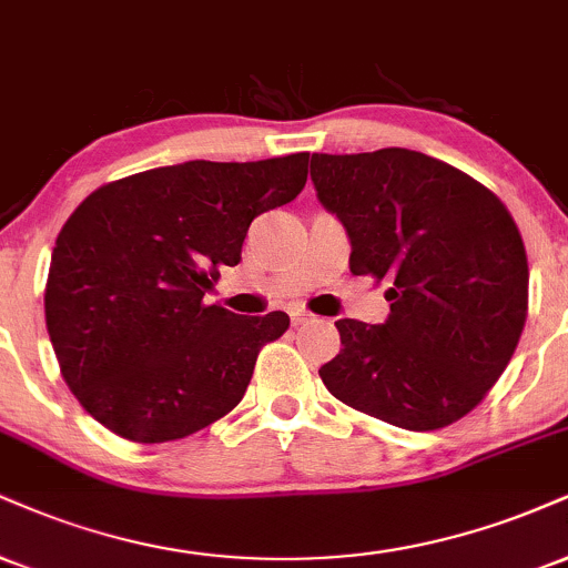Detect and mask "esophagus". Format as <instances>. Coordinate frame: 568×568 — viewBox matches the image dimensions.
I'll return each instance as SVG.
<instances>
[{
	"mask_svg": "<svg viewBox=\"0 0 568 568\" xmlns=\"http://www.w3.org/2000/svg\"><path fill=\"white\" fill-rule=\"evenodd\" d=\"M314 314L310 310H304V306H291V323L293 325H304L310 323Z\"/></svg>",
	"mask_w": 568,
	"mask_h": 568,
	"instance_id": "1",
	"label": "esophagus"
}]
</instances>
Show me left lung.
Returning a JSON list of instances; mask_svg holds the SVG:
<instances>
[{
	"label": "left lung",
	"instance_id": "8db88e82",
	"mask_svg": "<svg viewBox=\"0 0 568 568\" xmlns=\"http://www.w3.org/2000/svg\"><path fill=\"white\" fill-rule=\"evenodd\" d=\"M317 197L352 241V275L388 283L384 325L338 320L320 367L336 399L407 428L453 426L497 384L529 310V264L505 203L426 153L312 155Z\"/></svg>",
	"mask_w": 568,
	"mask_h": 568
}]
</instances>
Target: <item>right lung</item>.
I'll return each instance as SVG.
<instances>
[{
  "label": "right lung",
  "mask_w": 568,
  "mask_h": 568,
  "mask_svg": "<svg viewBox=\"0 0 568 568\" xmlns=\"http://www.w3.org/2000/svg\"><path fill=\"white\" fill-rule=\"evenodd\" d=\"M310 153L248 163L187 161L102 184L52 248L44 317L79 405L129 442L184 439L248 388L285 312L232 314L203 296L241 262L251 222L291 203Z\"/></svg>",
  "instance_id": "1"
}]
</instances>
